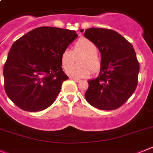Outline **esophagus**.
<instances>
[{
    "instance_id": "1",
    "label": "esophagus",
    "mask_w": 153,
    "mask_h": 153,
    "mask_svg": "<svg viewBox=\"0 0 153 153\" xmlns=\"http://www.w3.org/2000/svg\"><path fill=\"white\" fill-rule=\"evenodd\" d=\"M71 79H72L73 81H75V82H80L81 80L80 79H78V78H71Z\"/></svg>"
}]
</instances>
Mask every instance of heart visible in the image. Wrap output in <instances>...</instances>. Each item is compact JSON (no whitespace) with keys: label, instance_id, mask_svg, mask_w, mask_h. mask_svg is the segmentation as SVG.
<instances>
[{"label":"heart","instance_id":"heart-1","mask_svg":"<svg viewBox=\"0 0 153 153\" xmlns=\"http://www.w3.org/2000/svg\"><path fill=\"white\" fill-rule=\"evenodd\" d=\"M78 54L82 55L79 59L78 66H72L74 56ZM62 67L67 70V74L71 78H86L91 74L100 71L102 67V58L98 52V47L92 41L86 38L78 40L74 45L73 51L65 49L61 54ZM72 67H71V66Z\"/></svg>","mask_w":153,"mask_h":153}]
</instances>
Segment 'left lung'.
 Here are the masks:
<instances>
[{"instance_id":"1","label":"left lung","mask_w":153,"mask_h":153,"mask_svg":"<svg viewBox=\"0 0 153 153\" xmlns=\"http://www.w3.org/2000/svg\"><path fill=\"white\" fill-rule=\"evenodd\" d=\"M84 36L97 45L102 55L99 75L88 81L86 101L101 110L117 109L137 87L139 63L135 50L124 37L110 29L91 27Z\"/></svg>"}]
</instances>
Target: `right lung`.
<instances>
[{"label":"right lung","mask_w":153,"mask_h":153,"mask_svg":"<svg viewBox=\"0 0 153 153\" xmlns=\"http://www.w3.org/2000/svg\"><path fill=\"white\" fill-rule=\"evenodd\" d=\"M78 37L75 30L33 29L14 42L4 65V90L21 109L39 111L53 104L68 77L61 54Z\"/></svg>","instance_id":"obj_1"}]
</instances>
